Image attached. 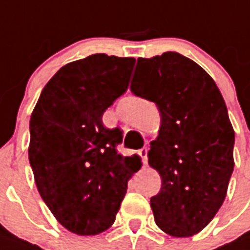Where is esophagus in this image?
<instances>
[{
    "mask_svg": "<svg viewBox=\"0 0 250 250\" xmlns=\"http://www.w3.org/2000/svg\"><path fill=\"white\" fill-rule=\"evenodd\" d=\"M139 155L142 157L143 164L146 165V164H148V146H144V148H142V149L139 150Z\"/></svg>",
    "mask_w": 250,
    "mask_h": 250,
    "instance_id": "1",
    "label": "esophagus"
}]
</instances>
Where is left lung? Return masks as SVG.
<instances>
[{"label":"left lung","instance_id":"1","mask_svg":"<svg viewBox=\"0 0 250 250\" xmlns=\"http://www.w3.org/2000/svg\"><path fill=\"white\" fill-rule=\"evenodd\" d=\"M129 89L161 114L148 152L161 176L159 194L150 198L156 224L174 237L195 235L223 205L235 165L226 102L207 72L177 52L138 59Z\"/></svg>","mask_w":250,"mask_h":250}]
</instances>
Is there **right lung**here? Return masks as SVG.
<instances>
[{
    "instance_id": "1",
    "label": "right lung",
    "mask_w": 250,
    "mask_h": 250,
    "mask_svg": "<svg viewBox=\"0 0 250 250\" xmlns=\"http://www.w3.org/2000/svg\"><path fill=\"white\" fill-rule=\"evenodd\" d=\"M133 57L95 53L66 64L42 90L30 119L28 160L42 199L77 235H98L115 222L138 156L118 153L121 128L104 112L128 87Z\"/></svg>"
}]
</instances>
